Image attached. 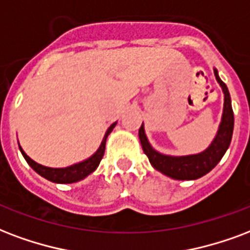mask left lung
<instances>
[{
	"label": "left lung",
	"mask_w": 250,
	"mask_h": 250,
	"mask_svg": "<svg viewBox=\"0 0 250 250\" xmlns=\"http://www.w3.org/2000/svg\"><path fill=\"white\" fill-rule=\"evenodd\" d=\"M214 74L215 79L222 87L223 94H224V104H223L222 121L219 125L218 132L215 135L214 140L205 150H202L199 153L186 156L164 155L150 146L149 140L146 135L144 123L139 128V139L142 143L144 153L149 159L150 165L155 167L156 170H159L160 173H163L165 176L170 177L173 180L190 181L198 180V178L203 177L218 165V163L222 160V157L228 149V146L231 144L232 133H233V122H235L233 111H232L231 95H229L228 87L220 80L218 70L215 68Z\"/></svg>",
	"instance_id": "left-lung-1"
}]
</instances>
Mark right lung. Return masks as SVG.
Wrapping results in <instances>:
<instances>
[{"instance_id": "obj_1", "label": "right lung", "mask_w": 250, "mask_h": 250, "mask_svg": "<svg viewBox=\"0 0 250 250\" xmlns=\"http://www.w3.org/2000/svg\"><path fill=\"white\" fill-rule=\"evenodd\" d=\"M115 125H117V122L112 123V125L108 127L106 133H104V139H102V142H101L100 148L95 150L94 153H93L89 159L65 167H44V165H41V164H38L36 161L30 159V157L26 155V152L22 149V146H19V149H21V153L23 155L24 160L27 161L28 165H30L39 176H42L43 178H45V180L51 181V182H55V184H73V182H79V181L86 178L89 174H91V173L98 167L101 160L104 157V146H106L107 136L111 133V131L114 129Z\"/></svg>"}]
</instances>
